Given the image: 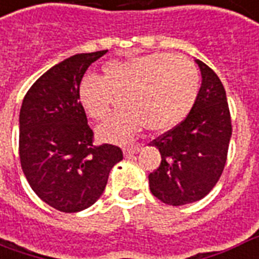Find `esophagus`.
Segmentation results:
<instances>
[{"mask_svg": "<svg viewBox=\"0 0 259 259\" xmlns=\"http://www.w3.org/2000/svg\"><path fill=\"white\" fill-rule=\"evenodd\" d=\"M140 149H141V145H135V147H132V148H124L123 149L124 158H130V156H133L135 154L140 152Z\"/></svg>", "mask_w": 259, "mask_h": 259, "instance_id": "34e87169", "label": "esophagus"}]
</instances>
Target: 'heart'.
<instances>
[{"label":"heart","instance_id":"1","mask_svg":"<svg viewBox=\"0 0 259 259\" xmlns=\"http://www.w3.org/2000/svg\"><path fill=\"white\" fill-rule=\"evenodd\" d=\"M200 85L198 68L187 57L170 53L130 56L103 66V78L85 75L78 99L86 114L104 120L114 95L123 110L97 129L103 141L126 143L145 127L149 132L173 129L192 110Z\"/></svg>","mask_w":259,"mask_h":259}]
</instances>
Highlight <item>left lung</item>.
I'll return each instance as SVG.
<instances>
[{
  "mask_svg": "<svg viewBox=\"0 0 259 259\" xmlns=\"http://www.w3.org/2000/svg\"><path fill=\"white\" fill-rule=\"evenodd\" d=\"M202 75L198 97L188 116L152 145L160 164L148 176L154 196L170 206L204 198L220 180L227 162L232 124L227 93L217 74L195 59Z\"/></svg>",
  "mask_w": 259,
  "mask_h": 259,
  "instance_id": "left-lung-1",
  "label": "left lung"
}]
</instances>
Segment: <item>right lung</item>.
Listing matches in <instances>:
<instances>
[{
    "instance_id": "obj_1",
    "label": "right lung",
    "mask_w": 259,
    "mask_h": 259,
    "mask_svg": "<svg viewBox=\"0 0 259 259\" xmlns=\"http://www.w3.org/2000/svg\"><path fill=\"white\" fill-rule=\"evenodd\" d=\"M105 53H78L60 61L34 82L22 103L23 173L38 198L59 211L78 212L95 204L111 168L123 159L115 145H93V132L78 99L83 74Z\"/></svg>"
}]
</instances>
